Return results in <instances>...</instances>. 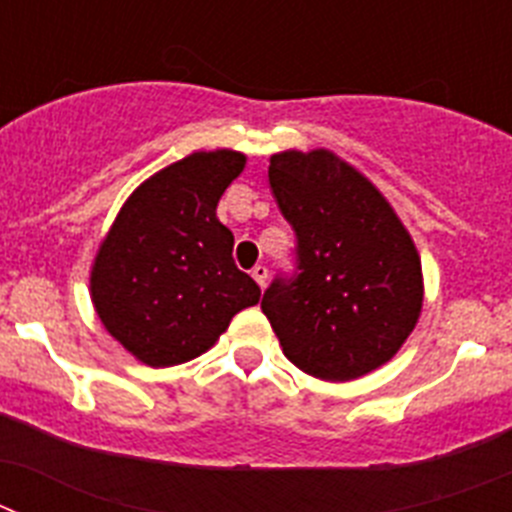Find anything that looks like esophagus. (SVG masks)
I'll list each match as a JSON object with an SVG mask.
<instances>
[{
  "label": "esophagus",
  "instance_id": "esophagus-1",
  "mask_svg": "<svg viewBox=\"0 0 512 512\" xmlns=\"http://www.w3.org/2000/svg\"><path fill=\"white\" fill-rule=\"evenodd\" d=\"M251 277L256 279V282H259V287H264L266 284V279H269V269H266L264 264H256L251 269Z\"/></svg>",
  "mask_w": 512,
  "mask_h": 512
}]
</instances>
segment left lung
<instances>
[{"instance_id": "obj_1", "label": "left lung", "mask_w": 512, "mask_h": 512, "mask_svg": "<svg viewBox=\"0 0 512 512\" xmlns=\"http://www.w3.org/2000/svg\"><path fill=\"white\" fill-rule=\"evenodd\" d=\"M269 184L297 235L295 277L261 310L297 369L325 382L374 372L408 341L423 307L413 238L384 194L333 151H282Z\"/></svg>"}]
</instances>
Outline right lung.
I'll return each mask as SVG.
<instances>
[{
    "label": "right lung",
    "mask_w": 512,
    "mask_h": 512,
    "mask_svg": "<svg viewBox=\"0 0 512 512\" xmlns=\"http://www.w3.org/2000/svg\"><path fill=\"white\" fill-rule=\"evenodd\" d=\"M246 166L238 151H197L140 184L94 256L89 292L115 341L148 366L205 354L259 284L233 261L217 202Z\"/></svg>",
    "instance_id": "add662e5"
}]
</instances>
